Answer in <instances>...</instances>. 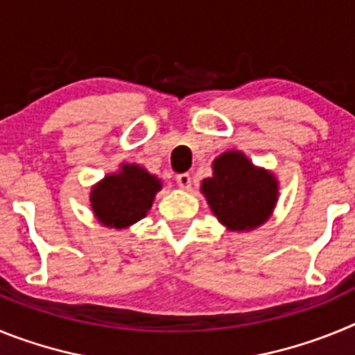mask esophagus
<instances>
[{
	"label": "esophagus",
	"instance_id": "1",
	"mask_svg": "<svg viewBox=\"0 0 355 355\" xmlns=\"http://www.w3.org/2000/svg\"><path fill=\"white\" fill-rule=\"evenodd\" d=\"M175 181H178L180 188H184V190H188V188L192 187V175L187 174V172L175 175Z\"/></svg>",
	"mask_w": 355,
	"mask_h": 355
}]
</instances>
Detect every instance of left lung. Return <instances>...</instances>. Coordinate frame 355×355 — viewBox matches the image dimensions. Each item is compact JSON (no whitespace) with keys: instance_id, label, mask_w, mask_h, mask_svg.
Wrapping results in <instances>:
<instances>
[{"instance_id":"obj_1","label":"left lung","mask_w":355,"mask_h":355,"mask_svg":"<svg viewBox=\"0 0 355 355\" xmlns=\"http://www.w3.org/2000/svg\"><path fill=\"white\" fill-rule=\"evenodd\" d=\"M200 188L216 218L233 231L261 225L277 200L274 175L254 167L238 150L218 156L213 162V175Z\"/></svg>"}]
</instances>
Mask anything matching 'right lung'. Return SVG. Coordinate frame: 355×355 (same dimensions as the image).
Returning <instances> with one entry per match:
<instances>
[{
    "label": "right lung",
    "mask_w": 355,
    "mask_h": 355,
    "mask_svg": "<svg viewBox=\"0 0 355 355\" xmlns=\"http://www.w3.org/2000/svg\"><path fill=\"white\" fill-rule=\"evenodd\" d=\"M159 180L139 165H122L119 174L106 175L90 193L94 215L110 227H126L144 218L153 206Z\"/></svg>",
    "instance_id": "obj_1"
}]
</instances>
